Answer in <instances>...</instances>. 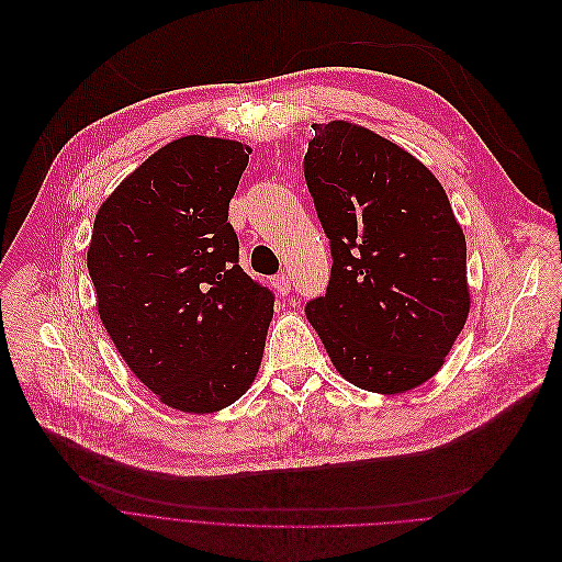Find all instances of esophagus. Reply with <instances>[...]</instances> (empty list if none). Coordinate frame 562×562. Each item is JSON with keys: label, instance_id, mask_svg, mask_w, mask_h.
<instances>
[{"label": "esophagus", "instance_id": "34e87169", "mask_svg": "<svg viewBox=\"0 0 562 562\" xmlns=\"http://www.w3.org/2000/svg\"><path fill=\"white\" fill-rule=\"evenodd\" d=\"M272 285H274V290H277L279 294H288V292H290V274H285V272L277 274V277L272 279Z\"/></svg>", "mask_w": 562, "mask_h": 562}]
</instances>
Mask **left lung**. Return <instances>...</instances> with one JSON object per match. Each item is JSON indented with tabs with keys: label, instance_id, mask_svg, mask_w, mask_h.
I'll use <instances>...</instances> for the list:
<instances>
[{
	"label": "left lung",
	"instance_id": "left-lung-1",
	"mask_svg": "<svg viewBox=\"0 0 562 562\" xmlns=\"http://www.w3.org/2000/svg\"><path fill=\"white\" fill-rule=\"evenodd\" d=\"M312 128L303 175L331 272L305 316L346 381L379 394L414 390L440 370L468 321L463 231L409 153L348 122Z\"/></svg>",
	"mask_w": 562,
	"mask_h": 562
}]
</instances>
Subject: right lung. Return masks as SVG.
<instances>
[{
  "instance_id": "obj_1",
  "label": "right lung",
  "mask_w": 562,
  "mask_h": 562,
  "mask_svg": "<svg viewBox=\"0 0 562 562\" xmlns=\"http://www.w3.org/2000/svg\"><path fill=\"white\" fill-rule=\"evenodd\" d=\"M250 148L188 135L148 157L99 207L88 274L99 318L161 403L210 414L252 385L274 294L239 266L231 199Z\"/></svg>"
}]
</instances>
